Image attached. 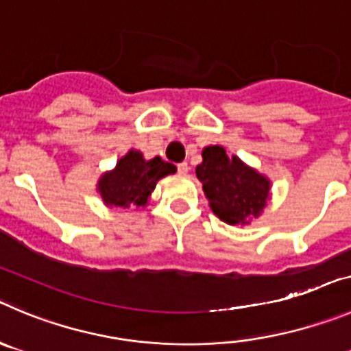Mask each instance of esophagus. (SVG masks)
<instances>
[{
    "label": "esophagus",
    "instance_id": "1",
    "mask_svg": "<svg viewBox=\"0 0 351 351\" xmlns=\"http://www.w3.org/2000/svg\"><path fill=\"white\" fill-rule=\"evenodd\" d=\"M189 165H186V162H180L178 165V171H180V175H186V173H189Z\"/></svg>",
    "mask_w": 351,
    "mask_h": 351
}]
</instances>
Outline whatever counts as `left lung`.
<instances>
[{
	"label": "left lung",
	"mask_w": 351,
	"mask_h": 351,
	"mask_svg": "<svg viewBox=\"0 0 351 351\" xmlns=\"http://www.w3.org/2000/svg\"><path fill=\"white\" fill-rule=\"evenodd\" d=\"M195 175L211 211L228 225H250L270 201V178L235 154L228 156L221 145L202 149V162Z\"/></svg>",
	"instance_id": "obj_1"
}]
</instances>
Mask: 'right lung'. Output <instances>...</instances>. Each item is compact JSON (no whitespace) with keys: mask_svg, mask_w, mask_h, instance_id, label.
I'll return each mask as SVG.
<instances>
[{"mask_svg":"<svg viewBox=\"0 0 351 351\" xmlns=\"http://www.w3.org/2000/svg\"><path fill=\"white\" fill-rule=\"evenodd\" d=\"M176 173V166L160 157L145 159L136 149H130L112 169L101 173L97 192L109 208H145L157 182Z\"/></svg>","mask_w":351,"mask_h":351,"instance_id":"obj_1","label":"right lung"}]
</instances>
